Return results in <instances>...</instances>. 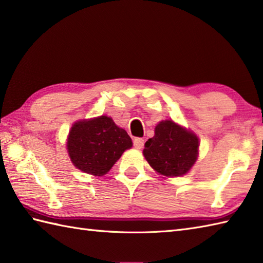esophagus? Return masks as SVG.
<instances>
[{"label": "esophagus", "instance_id": "obj_1", "mask_svg": "<svg viewBox=\"0 0 263 263\" xmlns=\"http://www.w3.org/2000/svg\"><path fill=\"white\" fill-rule=\"evenodd\" d=\"M143 143H145V140H143L142 138L133 139V146H135L137 149H141L143 147Z\"/></svg>", "mask_w": 263, "mask_h": 263}]
</instances>
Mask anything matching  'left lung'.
I'll use <instances>...</instances> for the list:
<instances>
[{
    "label": "left lung",
    "mask_w": 263,
    "mask_h": 263,
    "mask_svg": "<svg viewBox=\"0 0 263 263\" xmlns=\"http://www.w3.org/2000/svg\"><path fill=\"white\" fill-rule=\"evenodd\" d=\"M198 138L172 121L155 127V136L145 143L143 155L151 166L166 177L186 174L197 159Z\"/></svg>",
    "instance_id": "8db88e82"
}]
</instances>
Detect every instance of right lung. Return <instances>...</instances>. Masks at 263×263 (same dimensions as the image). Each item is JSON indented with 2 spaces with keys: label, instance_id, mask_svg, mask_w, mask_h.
Masks as SVG:
<instances>
[{
  "label": "right lung",
  "instance_id": "right-lung-1",
  "mask_svg": "<svg viewBox=\"0 0 263 263\" xmlns=\"http://www.w3.org/2000/svg\"><path fill=\"white\" fill-rule=\"evenodd\" d=\"M131 147L132 140L126 131L107 116L75 123L67 142L74 165L95 176L107 173L124 151Z\"/></svg>",
  "mask_w": 263,
  "mask_h": 263
}]
</instances>
